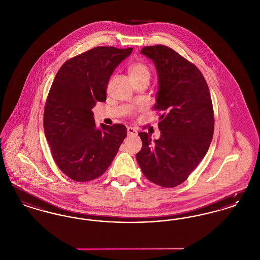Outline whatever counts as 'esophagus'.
<instances>
[{
	"mask_svg": "<svg viewBox=\"0 0 260 260\" xmlns=\"http://www.w3.org/2000/svg\"><path fill=\"white\" fill-rule=\"evenodd\" d=\"M126 132H127V136H136L137 135V131H136V128H134V127H132V126H128L127 128H126Z\"/></svg>",
	"mask_w": 260,
	"mask_h": 260,
	"instance_id": "obj_1",
	"label": "esophagus"
}]
</instances>
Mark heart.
I'll list each match as a JSON object with an SVG mask.
<instances>
[{"label":"heart","instance_id":"heart-1","mask_svg":"<svg viewBox=\"0 0 260 260\" xmlns=\"http://www.w3.org/2000/svg\"><path fill=\"white\" fill-rule=\"evenodd\" d=\"M128 73L133 81L138 79H149L151 71L148 66L142 62H135L128 67Z\"/></svg>","mask_w":260,"mask_h":260}]
</instances>
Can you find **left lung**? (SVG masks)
<instances>
[{
	"mask_svg": "<svg viewBox=\"0 0 260 260\" xmlns=\"http://www.w3.org/2000/svg\"><path fill=\"white\" fill-rule=\"evenodd\" d=\"M153 60L159 90L154 109L161 112V136L152 141L139 133L142 148L136 160L146 178L161 187L183 183L206 156L213 136L214 116L210 89L201 71L173 49L143 48Z\"/></svg>",
	"mask_w": 260,
	"mask_h": 260,
	"instance_id": "left-lung-1",
	"label": "left lung"
}]
</instances>
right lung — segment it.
<instances>
[{
  "label": "right lung",
  "instance_id": "add662e5",
  "mask_svg": "<svg viewBox=\"0 0 260 260\" xmlns=\"http://www.w3.org/2000/svg\"><path fill=\"white\" fill-rule=\"evenodd\" d=\"M133 48L96 47L65 62L55 76L45 105L44 131L52 158L78 182L106 172L126 136L124 124L98 128L91 109L106 100L115 68Z\"/></svg>",
  "mask_w": 260,
  "mask_h": 260
}]
</instances>
